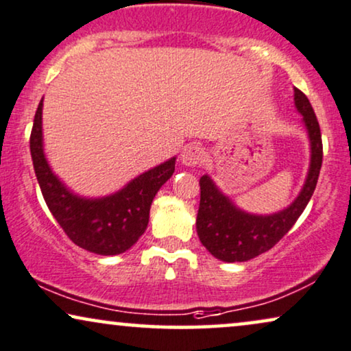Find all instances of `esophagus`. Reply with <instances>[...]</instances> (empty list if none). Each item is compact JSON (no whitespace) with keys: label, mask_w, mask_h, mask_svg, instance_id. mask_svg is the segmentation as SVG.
Returning a JSON list of instances; mask_svg holds the SVG:
<instances>
[{"label":"esophagus","mask_w":351,"mask_h":351,"mask_svg":"<svg viewBox=\"0 0 351 351\" xmlns=\"http://www.w3.org/2000/svg\"><path fill=\"white\" fill-rule=\"evenodd\" d=\"M203 148L199 147V145H195V143H190L186 145V147L182 149V154H180V161L184 162L185 166L189 167H195L198 166L199 162L203 161Z\"/></svg>","instance_id":"esophagus-1"}]
</instances>
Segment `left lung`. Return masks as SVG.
<instances>
[{
	"label": "left lung",
	"instance_id": "8db88e82",
	"mask_svg": "<svg viewBox=\"0 0 351 351\" xmlns=\"http://www.w3.org/2000/svg\"><path fill=\"white\" fill-rule=\"evenodd\" d=\"M295 106L303 114L304 125L311 140V166L302 193L289 208L272 216L247 215L237 209L230 199L217 190L208 176L199 179L202 195H199L197 232L199 242L221 261H248L271 250L292 229L315 193L322 166L319 122L306 95L298 88H295Z\"/></svg>",
	"mask_w": 351,
	"mask_h": 351
}]
</instances>
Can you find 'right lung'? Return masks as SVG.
Instances as JSON below:
<instances>
[{"label":"right lung","instance_id":"right-lung-1","mask_svg":"<svg viewBox=\"0 0 351 351\" xmlns=\"http://www.w3.org/2000/svg\"><path fill=\"white\" fill-rule=\"evenodd\" d=\"M42 106L36 108L30 154L40 190L54 219L77 247L97 254H119L143 235L154 195L174 174L176 158L145 172L121 192L101 199L72 195L49 169L42 145Z\"/></svg>","mask_w":351,"mask_h":351}]
</instances>
